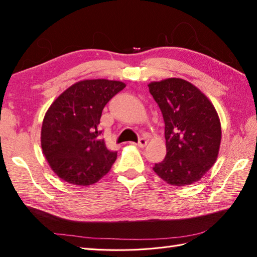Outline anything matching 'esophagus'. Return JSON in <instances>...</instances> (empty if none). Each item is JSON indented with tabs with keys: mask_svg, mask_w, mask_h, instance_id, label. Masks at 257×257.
Masks as SVG:
<instances>
[{
	"mask_svg": "<svg viewBox=\"0 0 257 257\" xmlns=\"http://www.w3.org/2000/svg\"><path fill=\"white\" fill-rule=\"evenodd\" d=\"M138 146L141 147V148H144V147H146V145H147V139L146 138H141L139 139V142H138Z\"/></svg>",
	"mask_w": 257,
	"mask_h": 257,
	"instance_id": "esophagus-1",
	"label": "esophagus"
}]
</instances>
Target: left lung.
<instances>
[{
    "instance_id": "8db88e82",
    "label": "left lung",
    "mask_w": 257,
    "mask_h": 257,
    "mask_svg": "<svg viewBox=\"0 0 257 257\" xmlns=\"http://www.w3.org/2000/svg\"><path fill=\"white\" fill-rule=\"evenodd\" d=\"M165 122L166 156L154 172L166 183L198 182L216 163L221 143L220 119L208 97L183 78L148 84Z\"/></svg>"
}]
</instances>
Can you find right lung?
Masks as SVG:
<instances>
[{"instance_id": "1", "label": "right lung", "mask_w": 257, "mask_h": 257, "mask_svg": "<svg viewBox=\"0 0 257 257\" xmlns=\"http://www.w3.org/2000/svg\"><path fill=\"white\" fill-rule=\"evenodd\" d=\"M125 84L83 80L66 88L50 104L41 125V148L50 169L69 184L96 183L111 170L116 152L100 138L102 110Z\"/></svg>"}]
</instances>
